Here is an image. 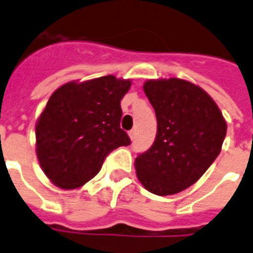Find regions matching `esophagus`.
<instances>
[{"mask_svg": "<svg viewBox=\"0 0 253 253\" xmlns=\"http://www.w3.org/2000/svg\"><path fill=\"white\" fill-rule=\"evenodd\" d=\"M128 134H129V137H130V140H134V137H136V130H134V129H132V130H130Z\"/></svg>", "mask_w": 253, "mask_h": 253, "instance_id": "34e87169", "label": "esophagus"}]
</instances>
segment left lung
Here are the masks:
<instances>
[{"instance_id": "obj_1", "label": "left lung", "mask_w": 253, "mask_h": 253, "mask_svg": "<svg viewBox=\"0 0 253 253\" xmlns=\"http://www.w3.org/2000/svg\"><path fill=\"white\" fill-rule=\"evenodd\" d=\"M144 92L157 116L152 148L134 161L141 185L171 195L199 179L222 150L227 123L214 99L187 80L149 79Z\"/></svg>"}]
</instances>
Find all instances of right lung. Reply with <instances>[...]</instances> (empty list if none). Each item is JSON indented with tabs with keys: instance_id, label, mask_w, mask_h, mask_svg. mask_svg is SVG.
<instances>
[{
	"instance_id": "obj_1",
	"label": "right lung",
	"mask_w": 253,
	"mask_h": 253,
	"mask_svg": "<svg viewBox=\"0 0 253 253\" xmlns=\"http://www.w3.org/2000/svg\"><path fill=\"white\" fill-rule=\"evenodd\" d=\"M132 80L113 75L60 85L35 124V152L46 177L63 190L95 177L113 149L130 144L120 101Z\"/></svg>"
}]
</instances>
